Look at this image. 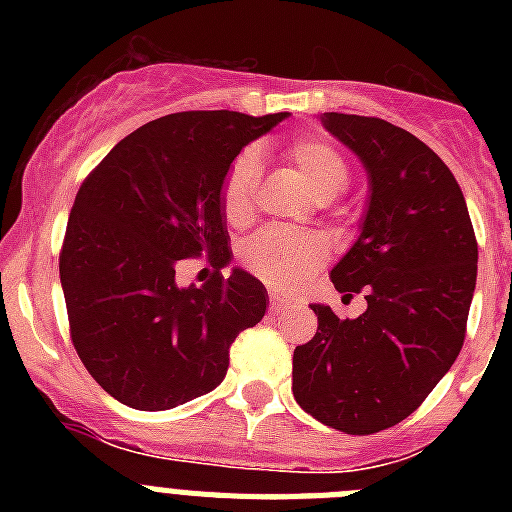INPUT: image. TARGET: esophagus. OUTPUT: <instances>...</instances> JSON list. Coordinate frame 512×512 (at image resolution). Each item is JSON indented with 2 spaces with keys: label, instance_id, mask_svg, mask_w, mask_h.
<instances>
[{
  "label": "esophagus",
  "instance_id": "esophagus-1",
  "mask_svg": "<svg viewBox=\"0 0 512 512\" xmlns=\"http://www.w3.org/2000/svg\"><path fill=\"white\" fill-rule=\"evenodd\" d=\"M289 307H292V302H287L282 295H277V292H271V295H269V312H271V315H279V312L289 310Z\"/></svg>",
  "mask_w": 512,
  "mask_h": 512
}]
</instances>
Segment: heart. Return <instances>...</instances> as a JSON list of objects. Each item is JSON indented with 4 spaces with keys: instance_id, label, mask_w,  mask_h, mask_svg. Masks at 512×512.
I'll return each mask as SVG.
<instances>
[{
    "instance_id": "1",
    "label": "heart",
    "mask_w": 512,
    "mask_h": 512,
    "mask_svg": "<svg viewBox=\"0 0 512 512\" xmlns=\"http://www.w3.org/2000/svg\"><path fill=\"white\" fill-rule=\"evenodd\" d=\"M289 161L305 179L315 200H333L348 187L351 169L336 148L318 138L295 140L287 151ZM261 182L259 153L246 148L233 158L220 187V207L230 225H243L253 215ZM243 264L277 289H295L305 282L325 259V246L318 235L292 228H266L248 238L243 246Z\"/></svg>"
}]
</instances>
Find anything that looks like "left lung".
<instances>
[{
    "mask_svg": "<svg viewBox=\"0 0 512 512\" xmlns=\"http://www.w3.org/2000/svg\"><path fill=\"white\" fill-rule=\"evenodd\" d=\"M320 122L361 158L369 207L333 266L366 310L341 320L312 305L318 333L292 356V395L320 423L369 436L408 418L451 369L467 336L477 238L467 202L441 158L379 117L323 112Z\"/></svg>",
    "mask_w": 512,
    "mask_h": 512,
    "instance_id": "obj_1",
    "label": "left lung"
}]
</instances>
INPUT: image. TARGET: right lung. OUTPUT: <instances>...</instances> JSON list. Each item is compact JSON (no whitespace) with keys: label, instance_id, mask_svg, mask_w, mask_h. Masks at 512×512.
Here are the masks:
<instances>
[{"label":"right lung","instance_id":"1","mask_svg":"<svg viewBox=\"0 0 512 512\" xmlns=\"http://www.w3.org/2000/svg\"><path fill=\"white\" fill-rule=\"evenodd\" d=\"M289 112H176L122 138L84 179L63 238L71 341L107 395L169 410L223 382L238 333L264 318V284L230 261L220 187L243 146ZM205 252L218 271L179 288L175 266Z\"/></svg>","mask_w":512,"mask_h":512}]
</instances>
